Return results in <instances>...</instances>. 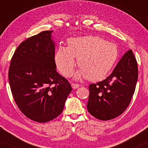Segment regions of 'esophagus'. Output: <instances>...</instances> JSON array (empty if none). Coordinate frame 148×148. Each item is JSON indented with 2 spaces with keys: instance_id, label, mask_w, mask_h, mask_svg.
<instances>
[{
  "instance_id": "1",
  "label": "esophagus",
  "mask_w": 148,
  "mask_h": 148,
  "mask_svg": "<svg viewBox=\"0 0 148 148\" xmlns=\"http://www.w3.org/2000/svg\"><path fill=\"white\" fill-rule=\"evenodd\" d=\"M80 87V85H78V84H75V83H72V87L74 89H77Z\"/></svg>"
}]
</instances>
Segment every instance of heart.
Returning a JSON list of instances; mask_svg holds the SVG:
<instances>
[{
  "label": "heart",
  "mask_w": 148,
  "mask_h": 148,
  "mask_svg": "<svg viewBox=\"0 0 148 148\" xmlns=\"http://www.w3.org/2000/svg\"><path fill=\"white\" fill-rule=\"evenodd\" d=\"M68 44V47L58 48L55 61L61 74L69 76L74 70L76 58L80 67L75 73L76 79L86 77L93 81L102 79L113 68L118 56L115 44L97 36L73 37L69 39Z\"/></svg>",
  "instance_id": "1"
}]
</instances>
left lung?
<instances>
[{"instance_id": "obj_1", "label": "left lung", "mask_w": 148, "mask_h": 148, "mask_svg": "<svg viewBox=\"0 0 148 148\" xmlns=\"http://www.w3.org/2000/svg\"><path fill=\"white\" fill-rule=\"evenodd\" d=\"M137 79V63L133 52L129 50L111 75L102 81L89 85L88 111L100 120L118 117L130 104Z\"/></svg>"}]
</instances>
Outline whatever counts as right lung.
I'll return each instance as SVG.
<instances>
[{
    "label": "right lung",
    "mask_w": 148,
    "mask_h": 148,
    "mask_svg": "<svg viewBox=\"0 0 148 148\" xmlns=\"http://www.w3.org/2000/svg\"><path fill=\"white\" fill-rule=\"evenodd\" d=\"M52 32L43 31L22 42L9 70V83L18 108L40 123L60 115L72 91L70 83L56 71Z\"/></svg>",
    "instance_id": "1"
}]
</instances>
